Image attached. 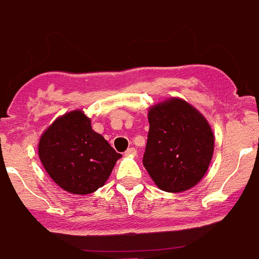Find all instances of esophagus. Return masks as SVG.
Returning <instances> with one entry per match:
<instances>
[{"mask_svg": "<svg viewBox=\"0 0 259 259\" xmlns=\"http://www.w3.org/2000/svg\"><path fill=\"white\" fill-rule=\"evenodd\" d=\"M125 156H137V150H136V148H129L125 152Z\"/></svg>", "mask_w": 259, "mask_h": 259, "instance_id": "esophagus-1", "label": "esophagus"}]
</instances>
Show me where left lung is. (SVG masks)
Instances as JSON below:
<instances>
[{
  "mask_svg": "<svg viewBox=\"0 0 259 259\" xmlns=\"http://www.w3.org/2000/svg\"><path fill=\"white\" fill-rule=\"evenodd\" d=\"M144 166L158 188L183 192L203 179L213 153L211 126L193 106L179 98L152 106Z\"/></svg>",
  "mask_w": 259,
  "mask_h": 259,
  "instance_id": "obj_1",
  "label": "left lung"
}]
</instances>
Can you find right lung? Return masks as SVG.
Instances as JSON below:
<instances>
[{"mask_svg": "<svg viewBox=\"0 0 259 259\" xmlns=\"http://www.w3.org/2000/svg\"><path fill=\"white\" fill-rule=\"evenodd\" d=\"M38 157L60 188L87 195L105 185L122 156L94 132L91 119L82 110H74L59 117L42 133Z\"/></svg>", "mask_w": 259, "mask_h": 259, "instance_id": "obj_1", "label": "right lung"}]
</instances>
